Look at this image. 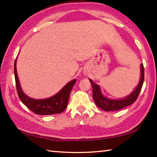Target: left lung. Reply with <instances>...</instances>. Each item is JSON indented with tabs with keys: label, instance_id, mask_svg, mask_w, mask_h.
I'll return each instance as SVG.
<instances>
[{
	"label": "left lung",
	"instance_id": "8db88e82",
	"mask_svg": "<svg viewBox=\"0 0 157 157\" xmlns=\"http://www.w3.org/2000/svg\"><path fill=\"white\" fill-rule=\"evenodd\" d=\"M89 81L93 87V98L95 105L98 107L105 111L119 110L133 104L139 97L144 82V67L142 63L140 64V79L136 88L134 89L131 94L120 100H112L106 98L101 92L99 85L94 83L91 79H89Z\"/></svg>",
	"mask_w": 157,
	"mask_h": 157
}]
</instances>
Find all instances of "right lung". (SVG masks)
Segmentation results:
<instances>
[{"mask_svg": "<svg viewBox=\"0 0 157 157\" xmlns=\"http://www.w3.org/2000/svg\"><path fill=\"white\" fill-rule=\"evenodd\" d=\"M17 58L14 62V76L18 95L21 102L29 109L38 115H52L60 113L64 111L67 107L71 91L75 84L76 79H74L69 82L57 94L52 97L42 100L34 99L28 97L21 89L17 71Z\"/></svg>", "mask_w": 157, "mask_h": 157, "instance_id": "add662e5", "label": "right lung"}]
</instances>
